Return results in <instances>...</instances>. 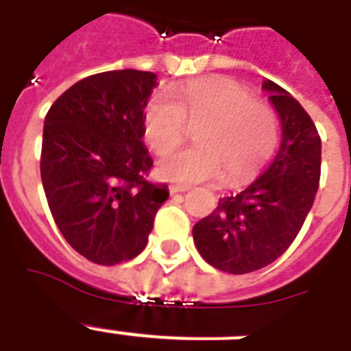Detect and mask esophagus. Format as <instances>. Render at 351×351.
Wrapping results in <instances>:
<instances>
[{
  "label": "esophagus",
  "mask_w": 351,
  "mask_h": 351,
  "mask_svg": "<svg viewBox=\"0 0 351 351\" xmlns=\"http://www.w3.org/2000/svg\"><path fill=\"white\" fill-rule=\"evenodd\" d=\"M189 191L187 185H169V194H178Z\"/></svg>",
  "instance_id": "34e87169"
}]
</instances>
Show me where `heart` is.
<instances>
[{"instance_id":"b5f03b06","label":"heart","mask_w":351,"mask_h":351,"mask_svg":"<svg viewBox=\"0 0 351 351\" xmlns=\"http://www.w3.org/2000/svg\"><path fill=\"white\" fill-rule=\"evenodd\" d=\"M189 123L202 125L195 136L200 146L160 158V178L196 184L221 175L228 185L247 184L279 145L274 108L231 79H194L154 93L143 114L146 145L167 154L183 141Z\"/></svg>"}]
</instances>
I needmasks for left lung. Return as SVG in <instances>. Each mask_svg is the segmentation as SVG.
Masks as SVG:
<instances>
[{
	"label": "left lung",
	"mask_w": 351,
	"mask_h": 351,
	"mask_svg": "<svg viewBox=\"0 0 351 351\" xmlns=\"http://www.w3.org/2000/svg\"><path fill=\"white\" fill-rule=\"evenodd\" d=\"M282 123L276 160L242 193L221 197L196 222L199 254L222 272L249 274L276 261L291 245L318 193L322 139L306 109L274 81H265Z\"/></svg>",
	"instance_id": "left-lung-1"
}]
</instances>
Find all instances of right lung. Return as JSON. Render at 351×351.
<instances>
[{"instance_id": "right-lung-1", "label": "right lung", "mask_w": 351, "mask_h": 351, "mask_svg": "<svg viewBox=\"0 0 351 351\" xmlns=\"http://www.w3.org/2000/svg\"><path fill=\"white\" fill-rule=\"evenodd\" d=\"M157 75L111 70L88 75L45 114L40 175L49 208L66 242L99 265L145 249L166 184L146 180L154 160L143 114Z\"/></svg>"}]
</instances>
